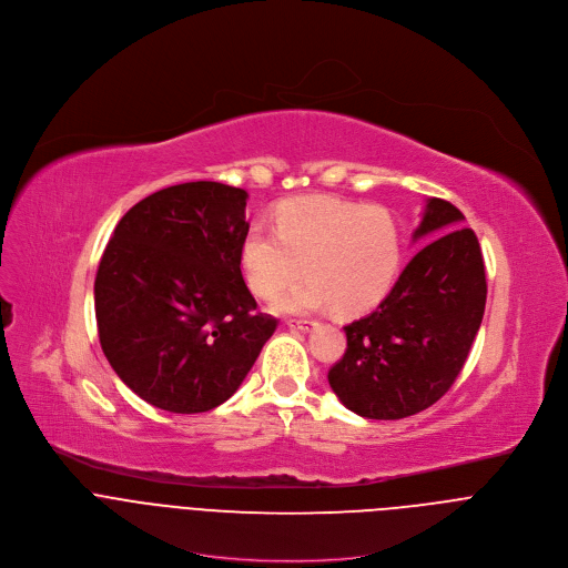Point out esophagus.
Returning a JSON list of instances; mask_svg holds the SVG:
<instances>
[{"label": "esophagus", "instance_id": "34e87169", "mask_svg": "<svg viewBox=\"0 0 568 568\" xmlns=\"http://www.w3.org/2000/svg\"><path fill=\"white\" fill-rule=\"evenodd\" d=\"M287 326H290V328H296V331H301V333H310V331L316 326V321H312V318H290Z\"/></svg>", "mask_w": 568, "mask_h": 568}]
</instances>
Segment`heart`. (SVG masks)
<instances>
[{"label":"heart","instance_id":"obj_1","mask_svg":"<svg viewBox=\"0 0 568 568\" xmlns=\"http://www.w3.org/2000/svg\"><path fill=\"white\" fill-rule=\"evenodd\" d=\"M276 231L254 224L240 245V267L250 290L274 298L285 292L281 312H310L335 305L342 314L375 307L390 290L402 258V235L393 215L379 206L310 195L283 202Z\"/></svg>","mask_w":568,"mask_h":568}]
</instances>
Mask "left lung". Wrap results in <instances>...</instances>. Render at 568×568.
<instances>
[{
  "label": "left lung",
  "mask_w": 568,
  "mask_h": 568,
  "mask_svg": "<svg viewBox=\"0 0 568 568\" xmlns=\"http://www.w3.org/2000/svg\"><path fill=\"white\" fill-rule=\"evenodd\" d=\"M465 215L429 197L416 252L388 296L346 326L348 348L328 382L346 409L368 420H399L425 412L458 377L480 328L485 265Z\"/></svg>",
  "instance_id": "obj_1"
}]
</instances>
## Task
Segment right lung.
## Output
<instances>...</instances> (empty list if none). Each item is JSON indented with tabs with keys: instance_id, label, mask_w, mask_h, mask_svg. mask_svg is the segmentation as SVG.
<instances>
[{
	"instance_id": "obj_1",
	"label": "right lung",
	"mask_w": 568,
	"mask_h": 568,
	"mask_svg": "<svg viewBox=\"0 0 568 568\" xmlns=\"http://www.w3.org/2000/svg\"><path fill=\"white\" fill-rule=\"evenodd\" d=\"M247 197L220 182L156 191L121 217L103 252L94 283L101 348L156 409H215L276 331L240 272Z\"/></svg>"
}]
</instances>
